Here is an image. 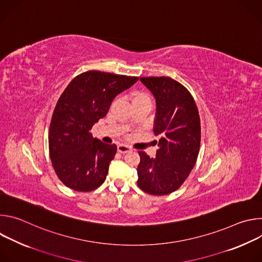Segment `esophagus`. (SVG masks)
I'll list each match as a JSON object with an SVG mask.
<instances>
[{
    "label": "esophagus",
    "instance_id": "obj_1",
    "mask_svg": "<svg viewBox=\"0 0 262 262\" xmlns=\"http://www.w3.org/2000/svg\"><path fill=\"white\" fill-rule=\"evenodd\" d=\"M117 150L121 154H127V152H130L132 151V148L127 145H124V144H120L117 146Z\"/></svg>",
    "mask_w": 262,
    "mask_h": 262
}]
</instances>
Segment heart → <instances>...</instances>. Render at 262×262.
<instances>
[{"mask_svg":"<svg viewBox=\"0 0 262 262\" xmlns=\"http://www.w3.org/2000/svg\"><path fill=\"white\" fill-rule=\"evenodd\" d=\"M140 100H150V99H149V96L144 92H136L133 96V102L140 101Z\"/></svg>","mask_w":262,"mask_h":262,"instance_id":"1","label":"heart"}]
</instances>
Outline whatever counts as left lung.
<instances>
[{
	"label": "left lung",
	"mask_w": 262,
	"mask_h": 262,
	"mask_svg": "<svg viewBox=\"0 0 262 262\" xmlns=\"http://www.w3.org/2000/svg\"><path fill=\"white\" fill-rule=\"evenodd\" d=\"M157 101L154 133L160 136L156 158L139 151V188L155 196L180 188L194 168L200 149L201 125L197 104L183 85L169 77L140 78Z\"/></svg>",
	"instance_id": "obj_1"
}]
</instances>
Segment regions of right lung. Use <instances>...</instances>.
Returning a JSON list of instances; mask_svg holds the SVG:
<instances>
[{
	"label": "right lung",
	"mask_w": 262,
	"mask_h": 262,
	"mask_svg": "<svg viewBox=\"0 0 262 262\" xmlns=\"http://www.w3.org/2000/svg\"><path fill=\"white\" fill-rule=\"evenodd\" d=\"M139 78L89 70L74 78L61 94L53 113L49 149L54 170L69 189L90 192L103 183L117 146L92 137L113 99Z\"/></svg>",
	"instance_id": "obj_1"
}]
</instances>
